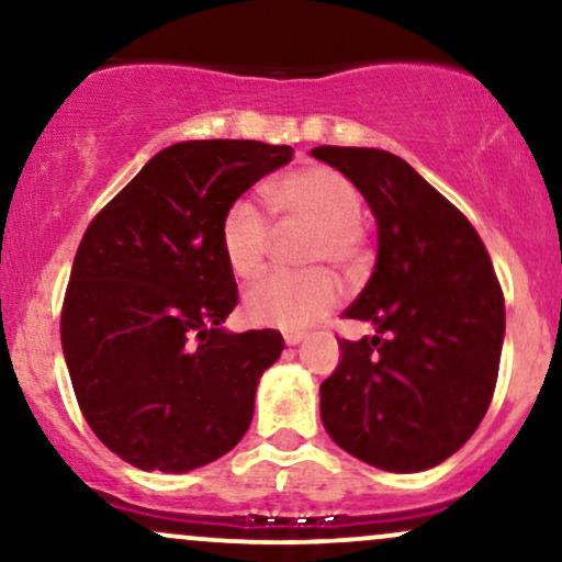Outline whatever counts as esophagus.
Returning <instances> with one entry per match:
<instances>
[{"label":"esophagus","mask_w":562,"mask_h":562,"mask_svg":"<svg viewBox=\"0 0 562 562\" xmlns=\"http://www.w3.org/2000/svg\"><path fill=\"white\" fill-rule=\"evenodd\" d=\"M303 338H306V335H303V333H285V344L288 346H299Z\"/></svg>","instance_id":"esophagus-1"}]
</instances>
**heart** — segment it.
<instances>
[{
	"label": "heart",
	"instance_id": "1",
	"mask_svg": "<svg viewBox=\"0 0 562 562\" xmlns=\"http://www.w3.org/2000/svg\"><path fill=\"white\" fill-rule=\"evenodd\" d=\"M269 203L288 227L312 229L303 261L335 267L346 277L364 272L370 237L362 224V192L330 166H303L269 187ZM274 229L250 200H235L218 224V245L232 274L256 280L272 250ZM340 301L338 280L327 269L274 272L245 295V317L254 325L301 330L333 312Z\"/></svg>",
	"mask_w": 562,
	"mask_h": 562
}]
</instances>
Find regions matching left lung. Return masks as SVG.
<instances>
[{"mask_svg": "<svg viewBox=\"0 0 562 562\" xmlns=\"http://www.w3.org/2000/svg\"><path fill=\"white\" fill-rule=\"evenodd\" d=\"M357 184L378 222L375 272L346 319L378 335L338 340L322 423L357 460L391 473L436 468L492 404L505 295L468 216L406 160L375 147L312 150Z\"/></svg>", "mask_w": 562, "mask_h": 562, "instance_id": "1", "label": "left lung"}]
</instances>
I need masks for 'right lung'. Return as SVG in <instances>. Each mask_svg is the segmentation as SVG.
<instances>
[{"mask_svg": "<svg viewBox=\"0 0 562 562\" xmlns=\"http://www.w3.org/2000/svg\"><path fill=\"white\" fill-rule=\"evenodd\" d=\"M290 158L293 147L254 139L177 142L83 232L63 353L89 428L128 465L187 473L248 430L256 383L285 344L277 330L222 327L237 285L218 224Z\"/></svg>", "mask_w": 562, "mask_h": 562, "instance_id": "right-lung-1", "label": "right lung"}]
</instances>
